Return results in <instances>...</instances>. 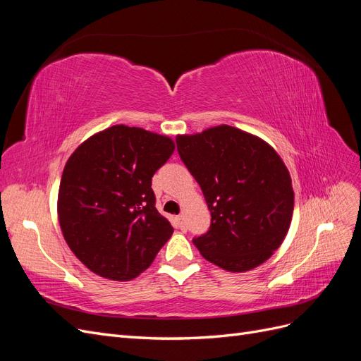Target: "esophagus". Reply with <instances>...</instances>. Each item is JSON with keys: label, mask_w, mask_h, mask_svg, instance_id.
Segmentation results:
<instances>
[{"label": "esophagus", "mask_w": 361, "mask_h": 361, "mask_svg": "<svg viewBox=\"0 0 361 361\" xmlns=\"http://www.w3.org/2000/svg\"><path fill=\"white\" fill-rule=\"evenodd\" d=\"M176 221H178V226H179L180 228H185V223H183V215H182V214L176 216Z\"/></svg>", "instance_id": "1"}]
</instances>
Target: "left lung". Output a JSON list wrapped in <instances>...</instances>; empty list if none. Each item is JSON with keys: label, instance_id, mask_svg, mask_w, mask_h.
I'll use <instances>...</instances> for the list:
<instances>
[{"label": "left lung", "instance_id": "8db88e82", "mask_svg": "<svg viewBox=\"0 0 361 361\" xmlns=\"http://www.w3.org/2000/svg\"><path fill=\"white\" fill-rule=\"evenodd\" d=\"M178 152L199 182L211 227L194 245L211 264L245 272L285 241L293 214L289 170L265 140L218 125L176 137Z\"/></svg>", "mask_w": 361, "mask_h": 361}]
</instances>
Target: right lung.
<instances>
[{
  "mask_svg": "<svg viewBox=\"0 0 361 361\" xmlns=\"http://www.w3.org/2000/svg\"><path fill=\"white\" fill-rule=\"evenodd\" d=\"M174 141L114 125L73 150L59 188L57 215L72 253L94 274L129 281L150 267L173 227L155 207L152 176Z\"/></svg>",
  "mask_w": 361,
  "mask_h": 361,
  "instance_id": "add662e5",
  "label": "right lung"
}]
</instances>
